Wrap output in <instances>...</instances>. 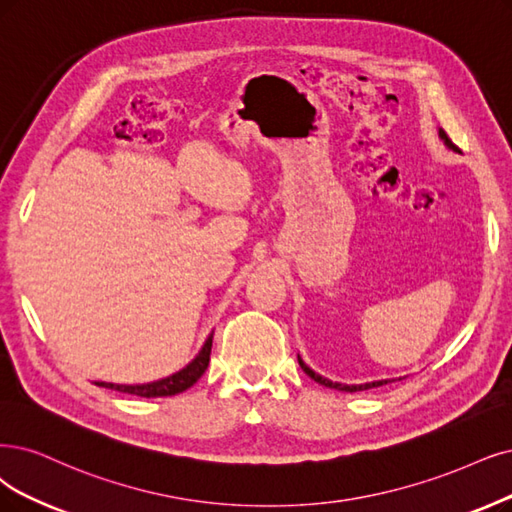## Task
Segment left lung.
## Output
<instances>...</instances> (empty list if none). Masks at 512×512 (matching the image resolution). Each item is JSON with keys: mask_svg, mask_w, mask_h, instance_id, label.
<instances>
[{"mask_svg": "<svg viewBox=\"0 0 512 512\" xmlns=\"http://www.w3.org/2000/svg\"><path fill=\"white\" fill-rule=\"evenodd\" d=\"M439 135H441V139L445 141V145L449 147V149H453V151H460L456 145L451 143V139L447 137V132L445 130H439ZM299 367L304 369L314 382H318V384H323V386H327V388H335V390H344V392H358V390H369V388H377V386H384V384H388V380H382V382H371V384H358V386H346V384H337V382H331V380H327V377H320L318 373H314L304 361H301L299 358Z\"/></svg>", "mask_w": 512, "mask_h": 512, "instance_id": "1", "label": "left lung"}]
</instances>
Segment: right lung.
Instances as JSON below:
<instances>
[{
	"label": "right lung",
	"mask_w": 512,
	"mask_h": 512,
	"mask_svg": "<svg viewBox=\"0 0 512 512\" xmlns=\"http://www.w3.org/2000/svg\"><path fill=\"white\" fill-rule=\"evenodd\" d=\"M211 348H213V335L206 339V344L202 346L200 354L194 358L192 363H189L185 369H181L179 373L164 377V380L158 382H151V384H137V386H122V384H107V382H97V386L103 388H111V390H118V392H126V394H137L143 396V399H154V396H173L179 394L187 388H192L202 373L208 367V361H211Z\"/></svg>",
	"instance_id": "1"
}]
</instances>
